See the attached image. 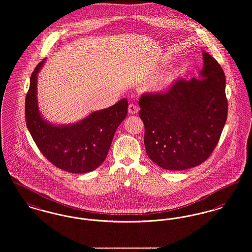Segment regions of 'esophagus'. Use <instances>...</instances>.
<instances>
[{
    "label": "esophagus",
    "mask_w": 252,
    "mask_h": 252,
    "mask_svg": "<svg viewBox=\"0 0 252 252\" xmlns=\"http://www.w3.org/2000/svg\"><path fill=\"white\" fill-rule=\"evenodd\" d=\"M128 112H129V114H131V115H134V114H136V113L138 112V109H137V107L135 106L134 104H130V105H129V109H128Z\"/></svg>",
    "instance_id": "obj_1"
}]
</instances>
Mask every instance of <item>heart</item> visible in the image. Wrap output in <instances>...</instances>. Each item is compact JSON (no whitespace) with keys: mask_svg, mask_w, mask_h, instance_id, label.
Masks as SVG:
<instances>
[{"mask_svg":"<svg viewBox=\"0 0 252 252\" xmlns=\"http://www.w3.org/2000/svg\"><path fill=\"white\" fill-rule=\"evenodd\" d=\"M175 80V75H169L166 79H164V80L161 81V85L162 86H168V85H171L172 82L174 81Z\"/></svg>","mask_w":252,"mask_h":252,"instance_id":"b5f03b06","label":"heart"}]
</instances>
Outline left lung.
<instances>
[{
    "mask_svg": "<svg viewBox=\"0 0 252 252\" xmlns=\"http://www.w3.org/2000/svg\"><path fill=\"white\" fill-rule=\"evenodd\" d=\"M202 55L198 79L179 80L167 93L143 94L139 99L146 153L162 169L198 166L211 156L224 129L225 74L210 54Z\"/></svg>",
    "mask_w": 252,
    "mask_h": 252,
    "instance_id": "left-lung-1",
    "label": "left lung"
}]
</instances>
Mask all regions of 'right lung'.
Returning a JSON list of instances; mask_svg holds the SVG:
<instances>
[{
    "label": "right lung",
    "instance_id": "add662e5",
    "mask_svg": "<svg viewBox=\"0 0 252 252\" xmlns=\"http://www.w3.org/2000/svg\"><path fill=\"white\" fill-rule=\"evenodd\" d=\"M45 61L30 78L26 98L27 128L40 153L56 167L72 173L92 172L106 158L114 134L127 116L128 101L122 98L75 123H52L41 115L38 104V75Z\"/></svg>",
    "mask_w": 252,
    "mask_h": 252
}]
</instances>
